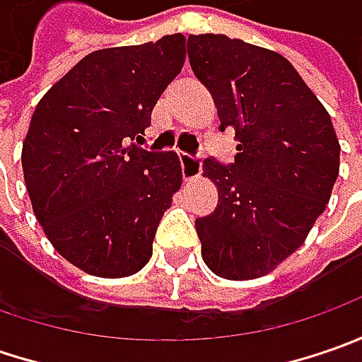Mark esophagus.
<instances>
[{"label":"esophagus","instance_id":"34e87169","mask_svg":"<svg viewBox=\"0 0 362 362\" xmlns=\"http://www.w3.org/2000/svg\"><path fill=\"white\" fill-rule=\"evenodd\" d=\"M202 159L193 157L187 153H181V167H183V179L185 181H193L202 175Z\"/></svg>","mask_w":362,"mask_h":362}]
</instances>
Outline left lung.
<instances>
[{
  "label": "left lung",
  "instance_id": "8db88e82",
  "mask_svg": "<svg viewBox=\"0 0 362 362\" xmlns=\"http://www.w3.org/2000/svg\"><path fill=\"white\" fill-rule=\"evenodd\" d=\"M187 56L216 100L219 131L238 139L233 163L203 160L219 193L214 214L195 219L203 262L228 280L259 278L298 250L327 209L341 145L284 56L221 34L189 35Z\"/></svg>",
  "mask_w": 362,
  "mask_h": 362
}]
</instances>
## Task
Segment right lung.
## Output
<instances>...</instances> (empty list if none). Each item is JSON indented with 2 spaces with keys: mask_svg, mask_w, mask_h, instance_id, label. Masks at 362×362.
<instances>
[{
  "mask_svg": "<svg viewBox=\"0 0 362 362\" xmlns=\"http://www.w3.org/2000/svg\"><path fill=\"white\" fill-rule=\"evenodd\" d=\"M185 62V37L96 49L37 103L21 148L32 207L58 254L100 278L145 268L183 181L173 151L139 146Z\"/></svg>",
  "mask_w": 362,
  "mask_h": 362,
  "instance_id": "right-lung-1",
  "label": "right lung"
}]
</instances>
